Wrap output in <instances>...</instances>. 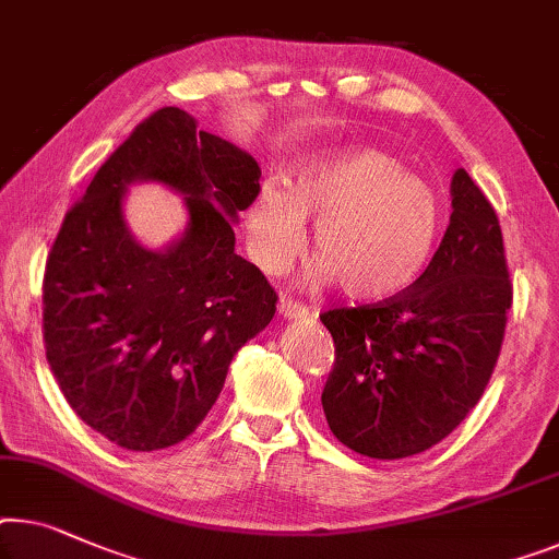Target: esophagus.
Segmentation results:
<instances>
[{
    "mask_svg": "<svg viewBox=\"0 0 559 559\" xmlns=\"http://www.w3.org/2000/svg\"><path fill=\"white\" fill-rule=\"evenodd\" d=\"M278 316H281V319H286V321H298V319H306L308 308L301 306V304H296V301H290V298H281Z\"/></svg>",
    "mask_w": 559,
    "mask_h": 559,
    "instance_id": "34e87169",
    "label": "esophagus"
}]
</instances>
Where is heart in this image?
<instances>
[{"label":"heart","instance_id":"heart-1","mask_svg":"<svg viewBox=\"0 0 559 559\" xmlns=\"http://www.w3.org/2000/svg\"><path fill=\"white\" fill-rule=\"evenodd\" d=\"M313 223L311 283L338 281L346 296L384 301L427 269L441 228L435 186L404 173L402 163L371 147H344L316 157L283 190L263 182L246 207V238L265 273L286 271Z\"/></svg>","mask_w":559,"mask_h":559}]
</instances>
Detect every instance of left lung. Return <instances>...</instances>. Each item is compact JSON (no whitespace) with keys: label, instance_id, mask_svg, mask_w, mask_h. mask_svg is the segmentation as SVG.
<instances>
[{"label":"left lung","instance_id":"left-lung-1","mask_svg":"<svg viewBox=\"0 0 559 559\" xmlns=\"http://www.w3.org/2000/svg\"><path fill=\"white\" fill-rule=\"evenodd\" d=\"M510 306L497 213L460 168L427 271L386 301L321 313L336 346L321 394L333 437L371 460L439 444L485 394Z\"/></svg>","mask_w":559,"mask_h":559}]
</instances>
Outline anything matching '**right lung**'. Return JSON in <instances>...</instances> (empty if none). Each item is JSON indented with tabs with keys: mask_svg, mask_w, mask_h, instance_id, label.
Here are the masks:
<instances>
[{
	"mask_svg": "<svg viewBox=\"0 0 559 559\" xmlns=\"http://www.w3.org/2000/svg\"><path fill=\"white\" fill-rule=\"evenodd\" d=\"M258 178L246 150L160 107L67 211L41 286L45 352L72 412L118 447L155 452L193 435L233 356L276 313L233 233ZM143 179L187 195L189 228L163 252L140 247L121 215Z\"/></svg>",
	"mask_w": 559,
	"mask_h": 559,
	"instance_id": "right-lung-1",
	"label": "right lung"
}]
</instances>
